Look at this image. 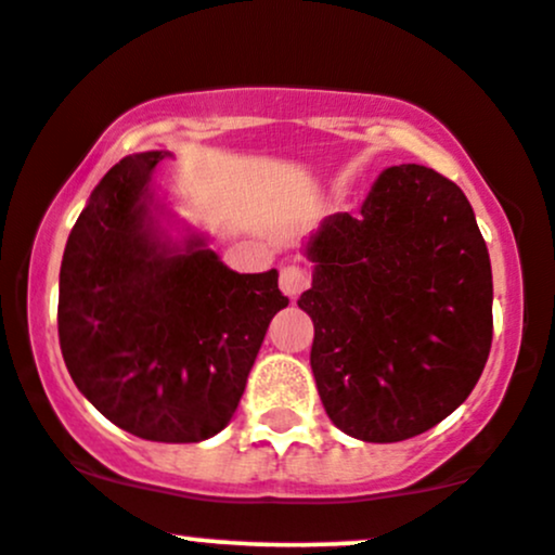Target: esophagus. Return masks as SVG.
Returning <instances> with one entry per match:
<instances>
[{
    "label": "esophagus",
    "instance_id": "esophagus-1",
    "mask_svg": "<svg viewBox=\"0 0 555 555\" xmlns=\"http://www.w3.org/2000/svg\"><path fill=\"white\" fill-rule=\"evenodd\" d=\"M308 284H311V273L302 266H284L279 273V287L287 297H297Z\"/></svg>",
    "mask_w": 555,
    "mask_h": 555
}]
</instances>
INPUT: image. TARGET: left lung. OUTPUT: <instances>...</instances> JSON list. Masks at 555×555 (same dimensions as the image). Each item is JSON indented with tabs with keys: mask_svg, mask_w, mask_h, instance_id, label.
<instances>
[{
	"mask_svg": "<svg viewBox=\"0 0 555 555\" xmlns=\"http://www.w3.org/2000/svg\"><path fill=\"white\" fill-rule=\"evenodd\" d=\"M311 370L332 423L375 444L452 415L492 348V266L474 209L430 167H388L359 215L308 242Z\"/></svg>",
	"mask_w": 555,
	"mask_h": 555,
	"instance_id": "1",
	"label": "left lung"
}]
</instances>
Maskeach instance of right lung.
Masks as SVG:
<instances>
[{
	"mask_svg": "<svg viewBox=\"0 0 555 555\" xmlns=\"http://www.w3.org/2000/svg\"><path fill=\"white\" fill-rule=\"evenodd\" d=\"M162 151L103 175L68 233L57 337L68 375L127 434L191 444L236 412L268 324L289 297L279 273H236L191 238L151 231L149 180Z\"/></svg>",
	"mask_w": 555,
	"mask_h": 555,
	"instance_id": "right-lung-1",
	"label": "right lung"
}]
</instances>
